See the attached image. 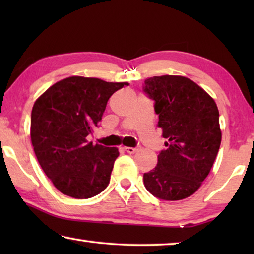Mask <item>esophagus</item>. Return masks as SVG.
<instances>
[{
	"instance_id": "1",
	"label": "esophagus",
	"mask_w": 254,
	"mask_h": 254,
	"mask_svg": "<svg viewBox=\"0 0 254 254\" xmlns=\"http://www.w3.org/2000/svg\"><path fill=\"white\" fill-rule=\"evenodd\" d=\"M123 150L127 153H135L137 151V148H131V147H123Z\"/></svg>"
}]
</instances>
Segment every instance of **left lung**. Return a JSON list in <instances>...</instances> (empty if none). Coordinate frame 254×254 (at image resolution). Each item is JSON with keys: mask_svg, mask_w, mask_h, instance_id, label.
I'll list each match as a JSON object with an SVG mask.
<instances>
[{"mask_svg": "<svg viewBox=\"0 0 254 254\" xmlns=\"http://www.w3.org/2000/svg\"><path fill=\"white\" fill-rule=\"evenodd\" d=\"M143 88L154 101L158 127L167 140L156 168L143 175L144 186L160 199H185L201 186L220 149L217 105L200 86L184 76L150 77Z\"/></svg>", "mask_w": 254, "mask_h": 254, "instance_id": "left-lung-1", "label": "left lung"}]
</instances>
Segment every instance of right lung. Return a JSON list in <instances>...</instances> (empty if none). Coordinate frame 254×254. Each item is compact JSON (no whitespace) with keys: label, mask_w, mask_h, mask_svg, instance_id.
<instances>
[{"label":"right lung","mask_w":254,"mask_h":254,"mask_svg":"<svg viewBox=\"0 0 254 254\" xmlns=\"http://www.w3.org/2000/svg\"><path fill=\"white\" fill-rule=\"evenodd\" d=\"M128 83L71 76L41 94L31 112L34 153L54 186L72 198H91L110 183L118 148L88 142L109 98Z\"/></svg>","instance_id":"add662e5"}]
</instances>
